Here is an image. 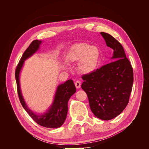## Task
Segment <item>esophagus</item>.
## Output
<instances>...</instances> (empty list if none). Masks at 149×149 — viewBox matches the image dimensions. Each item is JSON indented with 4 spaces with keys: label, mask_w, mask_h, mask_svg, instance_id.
Masks as SVG:
<instances>
[{
    "label": "esophagus",
    "mask_w": 149,
    "mask_h": 149,
    "mask_svg": "<svg viewBox=\"0 0 149 149\" xmlns=\"http://www.w3.org/2000/svg\"><path fill=\"white\" fill-rule=\"evenodd\" d=\"M74 84H75V86L76 88H79L81 87V82L79 81H76L74 83Z\"/></svg>",
    "instance_id": "34e87169"
}]
</instances>
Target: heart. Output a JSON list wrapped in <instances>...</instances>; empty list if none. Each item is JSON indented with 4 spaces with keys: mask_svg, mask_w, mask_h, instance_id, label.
I'll return each mask as SVG.
<instances>
[{
    "mask_svg": "<svg viewBox=\"0 0 149 149\" xmlns=\"http://www.w3.org/2000/svg\"><path fill=\"white\" fill-rule=\"evenodd\" d=\"M70 58L73 61H81L79 69L83 73H91L95 70L100 60V51L88 43H80L71 49Z\"/></svg>",
    "mask_w": 149,
    "mask_h": 149,
    "instance_id": "obj_1",
    "label": "heart"
}]
</instances>
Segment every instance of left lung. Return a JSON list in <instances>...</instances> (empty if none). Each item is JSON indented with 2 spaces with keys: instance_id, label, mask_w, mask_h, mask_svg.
<instances>
[{
  "instance_id": "1",
  "label": "left lung",
  "mask_w": 149,
  "mask_h": 149,
  "mask_svg": "<svg viewBox=\"0 0 149 149\" xmlns=\"http://www.w3.org/2000/svg\"><path fill=\"white\" fill-rule=\"evenodd\" d=\"M113 49V61L82 76L91 111L97 118L111 120L127 106L134 81L133 69L122 45L109 33L101 32Z\"/></svg>"
}]
</instances>
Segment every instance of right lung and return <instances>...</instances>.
I'll return each instance as SVG.
<instances>
[{"instance_id":"obj_1","label":"right lung","mask_w":149,"mask_h":149,"mask_svg":"<svg viewBox=\"0 0 149 149\" xmlns=\"http://www.w3.org/2000/svg\"><path fill=\"white\" fill-rule=\"evenodd\" d=\"M41 43L42 41L40 40H33L24 52L19 64L16 67L15 76L18 96L22 106L35 123L45 127L58 128L61 127L64 123L68 112V102L70 97L76 92V88L73 81L69 79L63 84L58 86L52 105L46 113L42 115L35 114L29 109L22 95L20 87L19 74L24 61L38 50Z\"/></svg>"}]
</instances>
